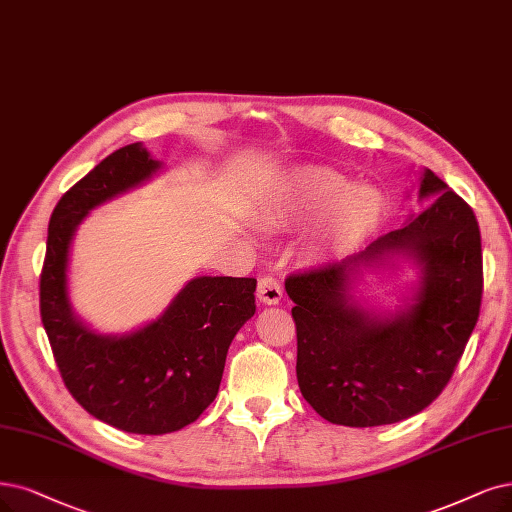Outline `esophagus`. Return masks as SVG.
<instances>
[{
    "mask_svg": "<svg viewBox=\"0 0 512 512\" xmlns=\"http://www.w3.org/2000/svg\"><path fill=\"white\" fill-rule=\"evenodd\" d=\"M257 297H259V301H263V304H268V306L278 304V301L282 299L280 282L272 276H261L259 285H257Z\"/></svg>",
    "mask_w": 512,
    "mask_h": 512,
    "instance_id": "esophagus-1",
    "label": "esophagus"
}]
</instances>
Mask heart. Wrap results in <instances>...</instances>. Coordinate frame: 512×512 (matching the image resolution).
Segmentation results:
<instances>
[{
	"label": "heart",
	"mask_w": 512,
	"mask_h": 512,
	"mask_svg": "<svg viewBox=\"0 0 512 512\" xmlns=\"http://www.w3.org/2000/svg\"><path fill=\"white\" fill-rule=\"evenodd\" d=\"M331 204L335 206L329 230L335 238H350L369 230L382 211V200L373 189H348L346 179L331 173H306L291 183L287 211H314Z\"/></svg>",
	"instance_id": "heart-1"
}]
</instances>
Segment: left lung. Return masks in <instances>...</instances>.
Here are the masks:
<instances>
[{
  "label": "left lung",
  "instance_id": "8db88e82",
  "mask_svg": "<svg viewBox=\"0 0 512 512\" xmlns=\"http://www.w3.org/2000/svg\"><path fill=\"white\" fill-rule=\"evenodd\" d=\"M437 196L401 230L342 261L291 274L297 382L331 424L384 426L411 418L443 392L475 329L483 295L481 232L472 208L432 170L420 198ZM403 252L423 268V287L403 313L382 317L349 295L357 270Z\"/></svg>",
  "mask_w": 512,
  "mask_h": 512
}]
</instances>
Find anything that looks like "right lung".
Returning <instances> with one entry per match:
<instances>
[{
  "label": "right lung",
  "instance_id": "add662e5",
  "mask_svg": "<svg viewBox=\"0 0 512 512\" xmlns=\"http://www.w3.org/2000/svg\"><path fill=\"white\" fill-rule=\"evenodd\" d=\"M160 168L141 143L120 147L75 183L48 225L40 314L71 396L94 418L135 434H166L196 422L215 401L227 348L255 314V278L189 280L166 312L122 337L97 335L73 316L69 246L94 206L147 181Z\"/></svg>",
  "mask_w": 512,
  "mask_h": 512
}]
</instances>
